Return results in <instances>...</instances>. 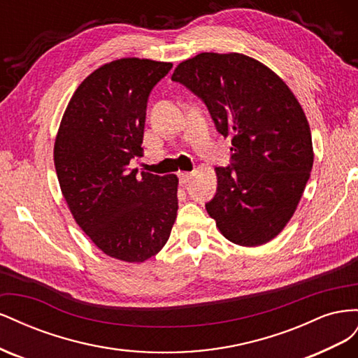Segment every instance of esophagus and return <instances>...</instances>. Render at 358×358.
<instances>
[{"instance_id":"1","label":"esophagus","mask_w":358,"mask_h":358,"mask_svg":"<svg viewBox=\"0 0 358 358\" xmlns=\"http://www.w3.org/2000/svg\"><path fill=\"white\" fill-rule=\"evenodd\" d=\"M192 173H188V171H182V173H179V182H180V185H187V183H189L191 182V179H192Z\"/></svg>"}]
</instances>
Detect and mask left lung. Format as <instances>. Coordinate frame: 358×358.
<instances>
[{
    "mask_svg": "<svg viewBox=\"0 0 358 358\" xmlns=\"http://www.w3.org/2000/svg\"><path fill=\"white\" fill-rule=\"evenodd\" d=\"M206 104L216 131L231 137V162L215 167L206 210L225 239L267 243L296 212L313 164L308 119L285 82L241 53L204 52L171 76Z\"/></svg>",
    "mask_w": 358,
    "mask_h": 358,
    "instance_id": "8db88e82",
    "label": "left lung"
}]
</instances>
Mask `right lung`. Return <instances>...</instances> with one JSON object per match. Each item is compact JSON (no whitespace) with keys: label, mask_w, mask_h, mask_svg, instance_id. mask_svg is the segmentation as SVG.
Returning <instances> with one entry per match:
<instances>
[{"label":"right lung","mask_w":358,"mask_h":358,"mask_svg":"<svg viewBox=\"0 0 358 358\" xmlns=\"http://www.w3.org/2000/svg\"><path fill=\"white\" fill-rule=\"evenodd\" d=\"M173 64L124 58L91 73L73 94L53 159L62 196L86 236L112 258L158 254L178 213V178L131 170L142 157L149 94Z\"/></svg>","instance_id":"obj_1"}]
</instances>
